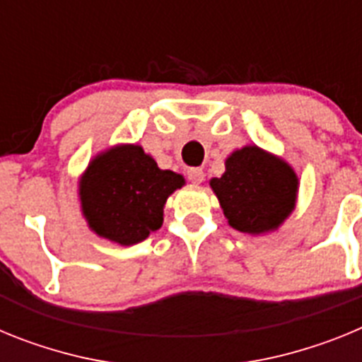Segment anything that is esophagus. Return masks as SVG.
<instances>
[{"label": "esophagus", "mask_w": 362, "mask_h": 362, "mask_svg": "<svg viewBox=\"0 0 362 362\" xmlns=\"http://www.w3.org/2000/svg\"><path fill=\"white\" fill-rule=\"evenodd\" d=\"M187 175H188V181H190V183H194V185L203 183L204 172L201 170V168H188Z\"/></svg>", "instance_id": "esophagus-1"}]
</instances>
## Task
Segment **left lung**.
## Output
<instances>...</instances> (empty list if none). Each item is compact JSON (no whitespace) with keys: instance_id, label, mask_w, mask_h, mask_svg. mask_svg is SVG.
<instances>
[{"instance_id":"1","label":"left lung","mask_w":362,"mask_h":362,"mask_svg":"<svg viewBox=\"0 0 362 362\" xmlns=\"http://www.w3.org/2000/svg\"><path fill=\"white\" fill-rule=\"evenodd\" d=\"M210 188L232 228L264 235L296 210L299 177L283 158L246 145L225 159V174L210 179Z\"/></svg>"}]
</instances>
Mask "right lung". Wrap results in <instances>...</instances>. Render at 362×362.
Masks as SVG:
<instances>
[{
    "label": "right lung",
    "mask_w": 362,
    "mask_h": 362,
    "mask_svg": "<svg viewBox=\"0 0 362 362\" xmlns=\"http://www.w3.org/2000/svg\"><path fill=\"white\" fill-rule=\"evenodd\" d=\"M181 187L183 175L161 170L141 145L123 143L90 159L78 181V199L95 235L132 246L161 228L166 199Z\"/></svg>",
    "instance_id": "1"
}]
</instances>
